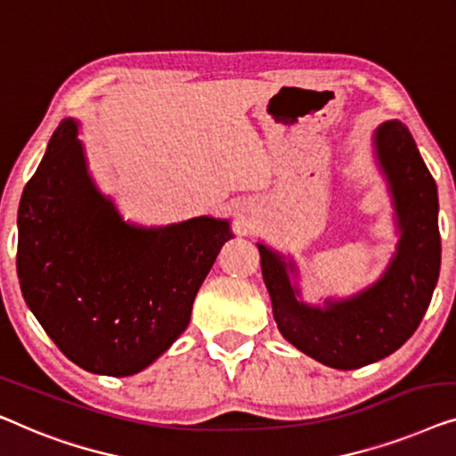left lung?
<instances>
[{"mask_svg":"<svg viewBox=\"0 0 456 456\" xmlns=\"http://www.w3.org/2000/svg\"><path fill=\"white\" fill-rule=\"evenodd\" d=\"M378 165L393 194L401 240L374 285L324 307L307 305L291 285L293 262L258 243L273 316L287 341L337 370H355L395 354L418 329L440 274L438 191L407 126L384 121L374 132Z\"/></svg>","mask_w":456,"mask_h":456,"instance_id":"left-lung-1","label":"left lung"}]
</instances>
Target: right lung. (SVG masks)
Masks as SVG:
<instances>
[{"label": "right lung", "mask_w": 456, "mask_h": 456, "mask_svg": "<svg viewBox=\"0 0 456 456\" xmlns=\"http://www.w3.org/2000/svg\"><path fill=\"white\" fill-rule=\"evenodd\" d=\"M229 221L126 223L86 167L78 121L63 119L18 208L24 301L63 355L102 376H132L188 329L191 304Z\"/></svg>", "instance_id": "1"}]
</instances>
